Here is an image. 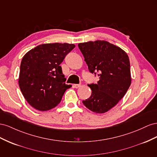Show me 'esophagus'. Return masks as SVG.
I'll return each mask as SVG.
<instances>
[{"label": "esophagus", "instance_id": "obj_1", "mask_svg": "<svg viewBox=\"0 0 157 157\" xmlns=\"http://www.w3.org/2000/svg\"><path fill=\"white\" fill-rule=\"evenodd\" d=\"M82 86V85L81 84H74L73 85V87H74V88H79V87H80Z\"/></svg>", "mask_w": 157, "mask_h": 157}]
</instances>
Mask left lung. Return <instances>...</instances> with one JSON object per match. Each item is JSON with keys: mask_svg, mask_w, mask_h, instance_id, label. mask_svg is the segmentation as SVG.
I'll return each mask as SVG.
<instances>
[{"mask_svg": "<svg viewBox=\"0 0 157 157\" xmlns=\"http://www.w3.org/2000/svg\"><path fill=\"white\" fill-rule=\"evenodd\" d=\"M90 72L98 71L99 81L87 86L91 95L83 101L88 109L97 114L108 112L118 104L131 85L130 63L127 53L106 41L78 44Z\"/></svg>", "mask_w": 157, "mask_h": 157, "instance_id": "1", "label": "left lung"}]
</instances>
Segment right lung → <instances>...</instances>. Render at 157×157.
Listing matches in <instances>:
<instances>
[{
  "mask_svg": "<svg viewBox=\"0 0 157 157\" xmlns=\"http://www.w3.org/2000/svg\"><path fill=\"white\" fill-rule=\"evenodd\" d=\"M70 43H47L31 49L20 65L18 83L22 95L37 110L47 111L60 103L66 89L60 64L75 47Z\"/></svg>",
  "mask_w": 157,
  "mask_h": 157,
  "instance_id": "right-lung-1",
  "label": "right lung"
}]
</instances>
